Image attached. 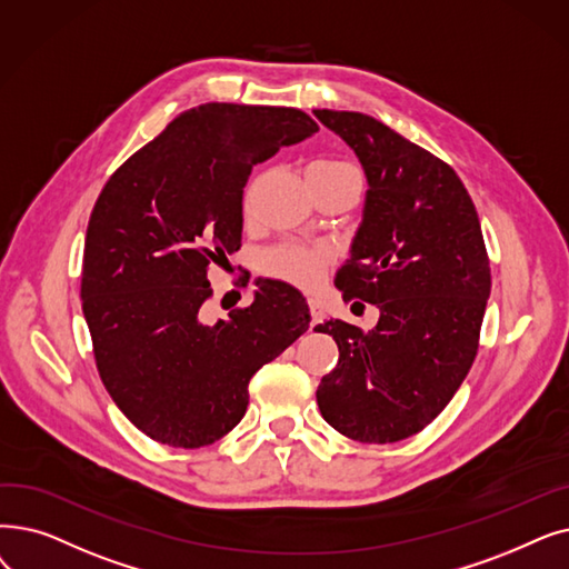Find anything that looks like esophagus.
Wrapping results in <instances>:
<instances>
[{"instance_id": "esophagus-1", "label": "esophagus", "mask_w": 569, "mask_h": 569, "mask_svg": "<svg viewBox=\"0 0 569 569\" xmlns=\"http://www.w3.org/2000/svg\"><path fill=\"white\" fill-rule=\"evenodd\" d=\"M307 305H309V313H311V326L320 323V320L326 318V309H323V305H320V302H318V300H313V298H309V300H307Z\"/></svg>"}]
</instances>
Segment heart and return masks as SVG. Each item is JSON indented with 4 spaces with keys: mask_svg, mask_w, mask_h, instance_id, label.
<instances>
[{
    "mask_svg": "<svg viewBox=\"0 0 569 569\" xmlns=\"http://www.w3.org/2000/svg\"><path fill=\"white\" fill-rule=\"evenodd\" d=\"M341 167H349V164L339 160H316L313 164H309L307 174H311V171H330ZM326 267H328V253L323 249H316V246H283V249L271 251L264 258V271L269 277L281 279L286 283H292L305 290L316 288L320 281H323Z\"/></svg>",
    "mask_w": 569,
    "mask_h": 569,
    "instance_id": "heart-1",
    "label": "heart"
}]
</instances>
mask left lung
<instances>
[{"label": "left lung", "instance_id": "1", "mask_svg": "<svg viewBox=\"0 0 569 569\" xmlns=\"http://www.w3.org/2000/svg\"><path fill=\"white\" fill-rule=\"evenodd\" d=\"M367 177L362 223L335 286L379 307L362 332L326 320L339 360L316 390L341 435L390 443L421 432L451 402L479 349L490 267L472 197L456 171L372 116L316 109Z\"/></svg>", "mask_w": 569, "mask_h": 569}]
</instances>
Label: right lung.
<instances>
[{
	"label": "right lung",
	"mask_w": 569,
	"mask_h": 569,
	"mask_svg": "<svg viewBox=\"0 0 569 569\" xmlns=\"http://www.w3.org/2000/svg\"><path fill=\"white\" fill-rule=\"evenodd\" d=\"M290 107L209 102L122 162L90 213L81 300L118 409L151 439L200 449L249 407V381L307 332L302 292L258 281L251 307L200 318L207 269L241 246L243 186L281 146L316 134Z\"/></svg>",
	"instance_id": "right-lung-1"
}]
</instances>
